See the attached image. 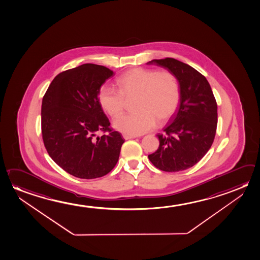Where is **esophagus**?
<instances>
[{"label": "esophagus", "mask_w": 260, "mask_h": 260, "mask_svg": "<svg viewBox=\"0 0 260 260\" xmlns=\"http://www.w3.org/2000/svg\"><path fill=\"white\" fill-rule=\"evenodd\" d=\"M123 137H124L125 140H128V139H134V138H136V136H129V135H123Z\"/></svg>", "instance_id": "esophagus-1"}]
</instances>
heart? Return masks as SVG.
<instances>
[{
    "label": "heart",
    "instance_id": "obj_1",
    "mask_svg": "<svg viewBox=\"0 0 260 260\" xmlns=\"http://www.w3.org/2000/svg\"><path fill=\"white\" fill-rule=\"evenodd\" d=\"M118 90L103 86L99 103L112 117L124 113L125 99L136 96V112L120 116L114 122L116 130L138 136L153 130L157 122L164 124L173 116L181 101V87L176 76L169 70L135 68L116 79Z\"/></svg>",
    "mask_w": 260,
    "mask_h": 260
}]
</instances>
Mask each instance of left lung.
Here are the masks:
<instances>
[{"label":"left lung","instance_id":"obj_1","mask_svg":"<svg viewBox=\"0 0 260 260\" xmlns=\"http://www.w3.org/2000/svg\"><path fill=\"white\" fill-rule=\"evenodd\" d=\"M155 64L173 72L181 87V101L171 124L158 134L159 147L149 154L156 168L175 173L189 169L201 161L214 141L218 107L206 78L183 62L173 58L153 59Z\"/></svg>","mask_w":260,"mask_h":260}]
</instances>
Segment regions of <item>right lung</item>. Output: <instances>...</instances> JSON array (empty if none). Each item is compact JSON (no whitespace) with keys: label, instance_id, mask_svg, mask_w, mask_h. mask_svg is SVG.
Instances as JSON below:
<instances>
[{"label":"right lung","instance_id":"1","mask_svg":"<svg viewBox=\"0 0 260 260\" xmlns=\"http://www.w3.org/2000/svg\"><path fill=\"white\" fill-rule=\"evenodd\" d=\"M113 75L106 67L83 64L56 76L42 99L46 150L75 177H102L118 161L124 138L110 127L99 99L100 87ZM99 132L104 136L96 137Z\"/></svg>","mask_w":260,"mask_h":260}]
</instances>
